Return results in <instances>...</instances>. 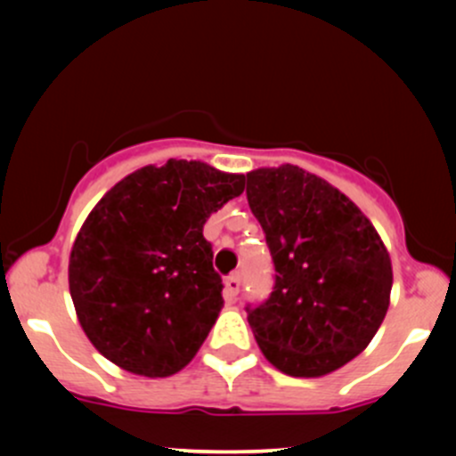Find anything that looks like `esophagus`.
<instances>
[{
	"label": "esophagus",
	"mask_w": 456,
	"mask_h": 456,
	"mask_svg": "<svg viewBox=\"0 0 456 456\" xmlns=\"http://www.w3.org/2000/svg\"><path fill=\"white\" fill-rule=\"evenodd\" d=\"M238 291H240V276L229 274L227 279H224V296H227V300H235Z\"/></svg>",
	"instance_id": "1"
}]
</instances>
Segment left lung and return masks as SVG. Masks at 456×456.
Instances as JSON below:
<instances>
[{"instance_id": "left-lung-1", "label": "left lung", "mask_w": 456, "mask_h": 456, "mask_svg": "<svg viewBox=\"0 0 456 456\" xmlns=\"http://www.w3.org/2000/svg\"><path fill=\"white\" fill-rule=\"evenodd\" d=\"M246 199L274 261V291L248 311L259 349L291 378H322L373 341L392 264L349 197L296 165L246 174Z\"/></svg>"}]
</instances>
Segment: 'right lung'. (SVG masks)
<instances>
[{"mask_svg":"<svg viewBox=\"0 0 456 456\" xmlns=\"http://www.w3.org/2000/svg\"><path fill=\"white\" fill-rule=\"evenodd\" d=\"M242 192L244 175L171 159L96 203L72 244L68 285L104 358L143 378H169L195 358L224 305L203 224Z\"/></svg>","mask_w":456,"mask_h":456,"instance_id":"obj_1","label":"right lung"}]
</instances>
